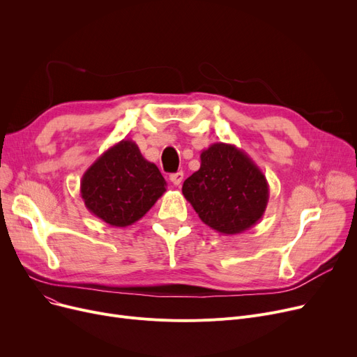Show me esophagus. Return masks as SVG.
<instances>
[{
    "instance_id": "obj_1",
    "label": "esophagus",
    "mask_w": 357,
    "mask_h": 357,
    "mask_svg": "<svg viewBox=\"0 0 357 357\" xmlns=\"http://www.w3.org/2000/svg\"><path fill=\"white\" fill-rule=\"evenodd\" d=\"M169 179H171V182L175 185V186H179L183 181V172L179 171L176 174H171V176H169Z\"/></svg>"
}]
</instances>
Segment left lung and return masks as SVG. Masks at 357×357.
Segmentation results:
<instances>
[{
    "label": "left lung",
    "mask_w": 357,
    "mask_h": 357,
    "mask_svg": "<svg viewBox=\"0 0 357 357\" xmlns=\"http://www.w3.org/2000/svg\"><path fill=\"white\" fill-rule=\"evenodd\" d=\"M201 166L182 185V194L201 221L221 234L249 230L269 201L266 176L234 144L214 143L201 152Z\"/></svg>",
    "instance_id": "8db88e82"
}]
</instances>
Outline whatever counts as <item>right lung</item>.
Returning <instances> with one entry per match:
<instances>
[{
	"label": "right lung",
	"mask_w": 357,
	"mask_h": 357,
	"mask_svg": "<svg viewBox=\"0 0 357 357\" xmlns=\"http://www.w3.org/2000/svg\"><path fill=\"white\" fill-rule=\"evenodd\" d=\"M166 191L158 166L133 140H121L93 162L81 179V197L91 214L112 227L140 220Z\"/></svg>",
	"instance_id": "obj_1"
}]
</instances>
